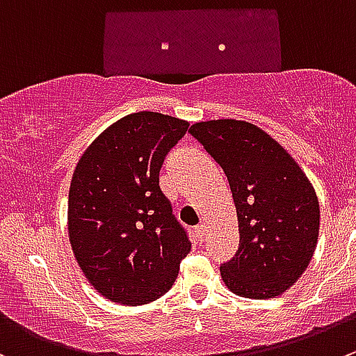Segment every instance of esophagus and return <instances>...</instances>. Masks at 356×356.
Instances as JSON below:
<instances>
[{"instance_id":"1","label":"esophagus","mask_w":356,"mask_h":356,"mask_svg":"<svg viewBox=\"0 0 356 356\" xmlns=\"http://www.w3.org/2000/svg\"><path fill=\"white\" fill-rule=\"evenodd\" d=\"M206 231H208V229H206L204 223H199V225L195 227V234H197V238L201 239V241H204V238H206Z\"/></svg>"}]
</instances>
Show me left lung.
Segmentation results:
<instances>
[{
	"label": "left lung",
	"instance_id": "1",
	"mask_svg": "<svg viewBox=\"0 0 356 356\" xmlns=\"http://www.w3.org/2000/svg\"><path fill=\"white\" fill-rule=\"evenodd\" d=\"M188 133L222 165L239 223V248L220 274L248 299H274L302 276L316 250L320 204L292 155L257 125L197 122Z\"/></svg>",
	"mask_w": 356,
	"mask_h": 356
}]
</instances>
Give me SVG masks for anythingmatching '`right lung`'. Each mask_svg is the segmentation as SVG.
<instances>
[{
    "label": "right lung",
    "instance_id": "1",
    "mask_svg": "<svg viewBox=\"0 0 356 356\" xmlns=\"http://www.w3.org/2000/svg\"><path fill=\"white\" fill-rule=\"evenodd\" d=\"M188 122L138 111L89 145L71 178L67 234L80 269L111 302L141 306L175 283L192 245L159 187Z\"/></svg>",
    "mask_w": 356,
    "mask_h": 356
}]
</instances>
